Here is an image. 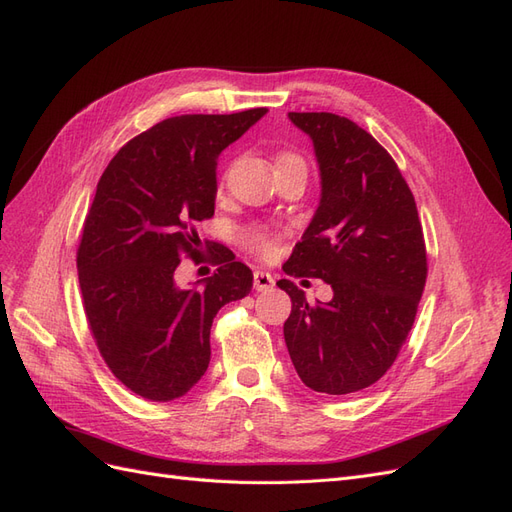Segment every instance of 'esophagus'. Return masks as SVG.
Segmentation results:
<instances>
[{"label":"esophagus","mask_w":512,"mask_h":512,"mask_svg":"<svg viewBox=\"0 0 512 512\" xmlns=\"http://www.w3.org/2000/svg\"><path fill=\"white\" fill-rule=\"evenodd\" d=\"M273 286H275V280H273L271 273H267V271H254V288L258 292L271 290Z\"/></svg>","instance_id":"1"}]
</instances>
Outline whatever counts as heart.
<instances>
[{"label":"heart","instance_id":"b5f03b06","mask_svg":"<svg viewBox=\"0 0 512 512\" xmlns=\"http://www.w3.org/2000/svg\"><path fill=\"white\" fill-rule=\"evenodd\" d=\"M288 160H301L297 156H292V153H284V156H280V160H277V164L280 162H288ZM245 245L247 250L262 256V258H269L275 254V239L269 235V232L260 230V228H254V230H247L245 232Z\"/></svg>","mask_w":512,"mask_h":512}]
</instances>
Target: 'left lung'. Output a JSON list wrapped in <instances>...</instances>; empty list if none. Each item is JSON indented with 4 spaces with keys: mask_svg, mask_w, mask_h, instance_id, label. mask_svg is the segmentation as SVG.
<instances>
[{
    "mask_svg": "<svg viewBox=\"0 0 512 512\" xmlns=\"http://www.w3.org/2000/svg\"><path fill=\"white\" fill-rule=\"evenodd\" d=\"M314 143L320 203L284 265L320 277L333 299L307 303L290 280L284 339L316 393L348 395L378 382L414 324L427 280L423 226L395 160L374 136L333 113H288Z\"/></svg>",
    "mask_w": 512,
    "mask_h": 512,
    "instance_id": "left-lung-1",
    "label": "left lung"
}]
</instances>
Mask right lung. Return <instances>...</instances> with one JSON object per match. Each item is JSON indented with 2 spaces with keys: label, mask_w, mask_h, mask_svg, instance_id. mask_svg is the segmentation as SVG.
I'll return each instance as SVG.
<instances>
[{
  "label": "right lung",
  "mask_w": 512,
  "mask_h": 512,
  "mask_svg": "<svg viewBox=\"0 0 512 512\" xmlns=\"http://www.w3.org/2000/svg\"><path fill=\"white\" fill-rule=\"evenodd\" d=\"M267 108L179 115L134 136L106 166L83 224L76 269L83 307L104 363L136 395L183 397L205 376L215 314L252 290L254 275L209 247L218 271L181 288V254L200 260L196 222L218 194V156Z\"/></svg>",
  "instance_id": "add662e5"
}]
</instances>
